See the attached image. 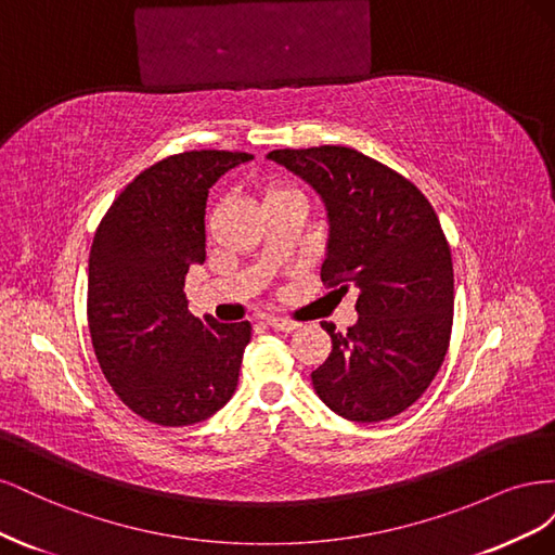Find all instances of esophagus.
Returning a JSON list of instances; mask_svg holds the SVG:
<instances>
[{
    "label": "esophagus",
    "instance_id": "esophagus-1",
    "mask_svg": "<svg viewBox=\"0 0 555 555\" xmlns=\"http://www.w3.org/2000/svg\"><path fill=\"white\" fill-rule=\"evenodd\" d=\"M266 324L275 331H284V333H292L298 328V322H294V319H287V317H268Z\"/></svg>",
    "mask_w": 555,
    "mask_h": 555
}]
</instances>
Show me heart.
Returning a JSON list of instances; mask_svg holds the SVG:
<instances>
[{
  "label": "heart",
  "mask_w": 555,
  "mask_h": 555,
  "mask_svg": "<svg viewBox=\"0 0 555 555\" xmlns=\"http://www.w3.org/2000/svg\"><path fill=\"white\" fill-rule=\"evenodd\" d=\"M282 192H289V190H284V188H280V184H268L266 188V196H273V194H282Z\"/></svg>",
  "instance_id": "obj_1"
}]
</instances>
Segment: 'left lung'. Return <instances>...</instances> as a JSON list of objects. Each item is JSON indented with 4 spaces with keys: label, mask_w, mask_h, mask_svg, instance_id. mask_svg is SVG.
<instances>
[{
    "label": "left lung",
    "mask_w": 555,
    "mask_h": 555,
    "mask_svg": "<svg viewBox=\"0 0 555 555\" xmlns=\"http://www.w3.org/2000/svg\"><path fill=\"white\" fill-rule=\"evenodd\" d=\"M308 180L328 208L324 287L357 294L359 322L331 335L312 373L317 396L349 422L375 424L422 398L447 357L453 326V263L430 201L412 180L354 147L268 153Z\"/></svg>",
    "instance_id": "1"
}]
</instances>
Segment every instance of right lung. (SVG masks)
<instances>
[{"instance_id":"obj_1","label":"right lung","mask_w":555,"mask_h":555,"mask_svg":"<svg viewBox=\"0 0 555 555\" xmlns=\"http://www.w3.org/2000/svg\"><path fill=\"white\" fill-rule=\"evenodd\" d=\"M238 150H190L141 171L96 227L88 271V326L115 396L150 424L192 426L222 410L238 384L249 322L194 317L190 266L206 261L208 190Z\"/></svg>"}]
</instances>
